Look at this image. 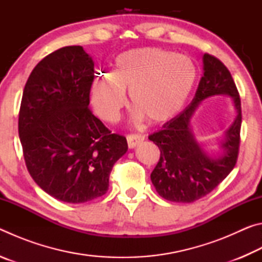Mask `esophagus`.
Wrapping results in <instances>:
<instances>
[{
    "label": "esophagus",
    "mask_w": 262,
    "mask_h": 262,
    "mask_svg": "<svg viewBox=\"0 0 262 262\" xmlns=\"http://www.w3.org/2000/svg\"><path fill=\"white\" fill-rule=\"evenodd\" d=\"M144 141V136L141 134H129L127 135V143H128V148L133 149L135 148L136 145H139L141 142Z\"/></svg>",
    "instance_id": "1"
}]
</instances>
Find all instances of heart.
<instances>
[{
  "label": "heart",
  "instance_id": "heart-1",
  "mask_svg": "<svg viewBox=\"0 0 262 262\" xmlns=\"http://www.w3.org/2000/svg\"><path fill=\"white\" fill-rule=\"evenodd\" d=\"M196 82L198 68L190 57L161 47L134 48L115 57L112 73L92 78L91 103L103 120L115 122L128 91L135 119L162 123L184 108Z\"/></svg>",
  "mask_w": 262,
  "mask_h": 262
}]
</instances>
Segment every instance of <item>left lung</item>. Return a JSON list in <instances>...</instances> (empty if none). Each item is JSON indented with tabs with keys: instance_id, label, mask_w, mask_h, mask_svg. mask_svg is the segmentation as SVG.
<instances>
[{
	"instance_id": "left-lung-1",
	"label": "left lung",
	"mask_w": 262,
	"mask_h": 262,
	"mask_svg": "<svg viewBox=\"0 0 262 262\" xmlns=\"http://www.w3.org/2000/svg\"><path fill=\"white\" fill-rule=\"evenodd\" d=\"M202 60L203 75L192 103L149 136L161 150V158L150 178L157 193L167 201L189 203L206 196L227 178L238 158L242 104L236 84L217 57L206 53ZM219 94L232 97L237 115L225 132L220 144L222 152L211 157L194 139L190 123L198 105Z\"/></svg>"
}]
</instances>
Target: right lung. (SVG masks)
<instances>
[{
    "label": "right lung",
    "instance_id": "add662e5",
    "mask_svg": "<svg viewBox=\"0 0 262 262\" xmlns=\"http://www.w3.org/2000/svg\"><path fill=\"white\" fill-rule=\"evenodd\" d=\"M95 63L82 46L51 53L35 66L21 98L18 134L26 167L57 200L84 203L108 189L114 163L128 150L89 108Z\"/></svg>",
    "mask_w": 262,
    "mask_h": 262
}]
</instances>
